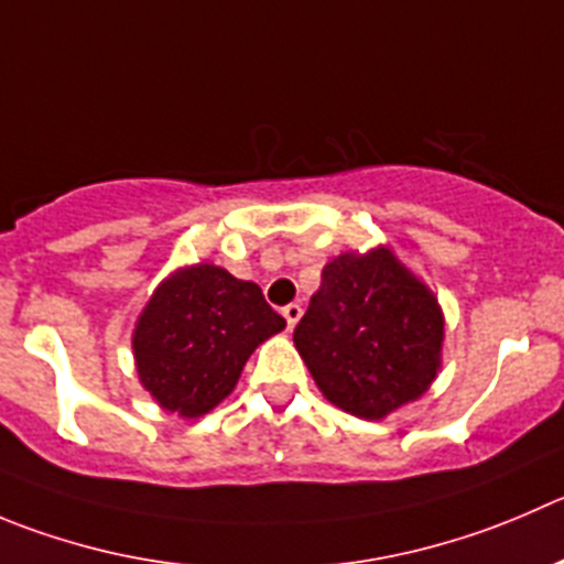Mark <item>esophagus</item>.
<instances>
[{
    "mask_svg": "<svg viewBox=\"0 0 564 564\" xmlns=\"http://www.w3.org/2000/svg\"><path fill=\"white\" fill-rule=\"evenodd\" d=\"M302 313H304V310L299 307V304H288V307L282 310V315H285V321H288V329H293V326L302 321Z\"/></svg>",
    "mask_w": 564,
    "mask_h": 564,
    "instance_id": "obj_1",
    "label": "esophagus"
}]
</instances>
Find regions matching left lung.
<instances>
[{"label":"left lung","mask_w":564,"mask_h":564,"mask_svg":"<svg viewBox=\"0 0 564 564\" xmlns=\"http://www.w3.org/2000/svg\"><path fill=\"white\" fill-rule=\"evenodd\" d=\"M443 326L434 293L379 246L326 262L293 343L332 404L382 421L434 382Z\"/></svg>","instance_id":"obj_1"}]
</instances>
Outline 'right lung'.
<instances>
[{
	"instance_id": "obj_1",
	"label": "right lung",
	"mask_w": 564,
	"mask_h": 564,
	"mask_svg": "<svg viewBox=\"0 0 564 564\" xmlns=\"http://www.w3.org/2000/svg\"><path fill=\"white\" fill-rule=\"evenodd\" d=\"M285 329L254 282L198 262L160 282L132 332L138 379L163 410L198 417L238 384L246 359Z\"/></svg>"
}]
</instances>
